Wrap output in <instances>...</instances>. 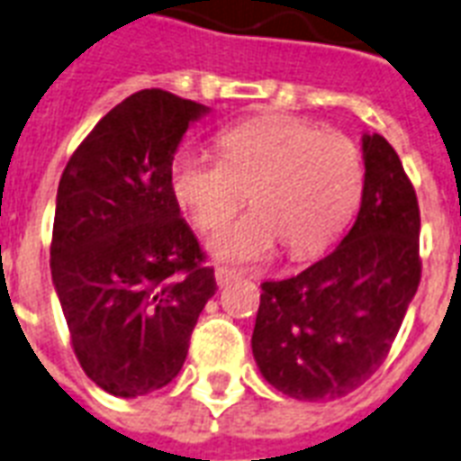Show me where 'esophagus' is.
<instances>
[{
	"instance_id": "obj_1",
	"label": "esophagus",
	"mask_w": 461,
	"mask_h": 461,
	"mask_svg": "<svg viewBox=\"0 0 461 461\" xmlns=\"http://www.w3.org/2000/svg\"><path fill=\"white\" fill-rule=\"evenodd\" d=\"M213 276H216V284H219V286H228L230 281L238 279V276H240V271L226 269V267H219V269H216V274H213Z\"/></svg>"
}]
</instances>
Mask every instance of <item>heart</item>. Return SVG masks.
<instances>
[{
	"label": "heart",
	"mask_w": 461,
	"mask_h": 461,
	"mask_svg": "<svg viewBox=\"0 0 461 461\" xmlns=\"http://www.w3.org/2000/svg\"><path fill=\"white\" fill-rule=\"evenodd\" d=\"M219 156L182 151L170 187L199 230H216L242 206L255 209L213 235L221 259H264L276 240L291 257L327 248L351 219L363 190V160L351 139L322 134L295 117H257L216 137Z\"/></svg>",
	"instance_id": "heart-1"
}]
</instances>
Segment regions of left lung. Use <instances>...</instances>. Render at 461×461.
Returning <instances> with one entry per match:
<instances>
[{
    "label": "left lung",
    "instance_id": "8db88e82",
    "mask_svg": "<svg viewBox=\"0 0 461 461\" xmlns=\"http://www.w3.org/2000/svg\"><path fill=\"white\" fill-rule=\"evenodd\" d=\"M363 197L337 249L291 279L264 281L252 353L294 399L346 397L387 358L420 281V213L390 141L363 134Z\"/></svg>",
    "mask_w": 461,
    "mask_h": 461
}]
</instances>
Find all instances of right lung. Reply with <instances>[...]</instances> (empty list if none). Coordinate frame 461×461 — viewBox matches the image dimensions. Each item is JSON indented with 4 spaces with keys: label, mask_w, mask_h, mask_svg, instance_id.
<instances>
[{
    "label": "right lung",
    "mask_w": 461,
    "mask_h": 461,
    "mask_svg": "<svg viewBox=\"0 0 461 461\" xmlns=\"http://www.w3.org/2000/svg\"><path fill=\"white\" fill-rule=\"evenodd\" d=\"M206 113L160 88L139 91L95 124L57 187L52 284L78 363L113 397L166 387L216 294L170 187L175 151Z\"/></svg>",
    "instance_id": "right-lung-1"
}]
</instances>
